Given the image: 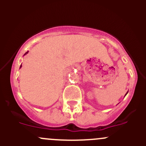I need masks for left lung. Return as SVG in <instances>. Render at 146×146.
Instances as JSON below:
<instances>
[{
    "label": "left lung",
    "mask_w": 146,
    "mask_h": 146,
    "mask_svg": "<svg viewBox=\"0 0 146 146\" xmlns=\"http://www.w3.org/2000/svg\"><path fill=\"white\" fill-rule=\"evenodd\" d=\"M128 93V92H126V94H127Z\"/></svg>",
    "instance_id": "obj_1"
}]
</instances>
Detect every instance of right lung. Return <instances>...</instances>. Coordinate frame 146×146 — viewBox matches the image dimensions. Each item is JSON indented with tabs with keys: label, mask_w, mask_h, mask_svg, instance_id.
Listing matches in <instances>:
<instances>
[{
	"label": "right lung",
	"mask_w": 146,
	"mask_h": 146,
	"mask_svg": "<svg viewBox=\"0 0 146 146\" xmlns=\"http://www.w3.org/2000/svg\"><path fill=\"white\" fill-rule=\"evenodd\" d=\"M27 53H28V51H27V52H26V53H25V54H24V55H26V54H27ZM21 67H22V65H21V66H20V68H21Z\"/></svg>",
	"instance_id": "obj_1"
}]
</instances>
